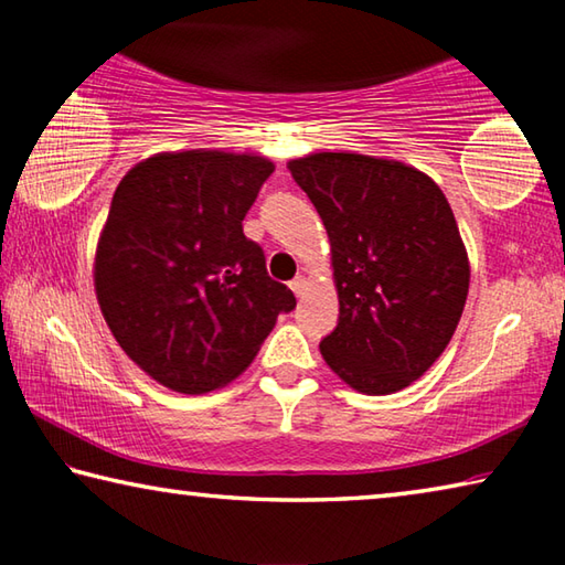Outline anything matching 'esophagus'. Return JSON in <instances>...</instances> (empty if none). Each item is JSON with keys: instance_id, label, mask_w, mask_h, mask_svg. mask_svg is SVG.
Listing matches in <instances>:
<instances>
[{"instance_id": "obj_1", "label": "esophagus", "mask_w": 565, "mask_h": 565, "mask_svg": "<svg viewBox=\"0 0 565 565\" xmlns=\"http://www.w3.org/2000/svg\"><path fill=\"white\" fill-rule=\"evenodd\" d=\"M289 286H291V291H294L296 296H303V291H306V286H309V281H306L303 276H296V279H294Z\"/></svg>"}]
</instances>
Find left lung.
Wrapping results in <instances>:
<instances>
[{"mask_svg":"<svg viewBox=\"0 0 565 565\" xmlns=\"http://www.w3.org/2000/svg\"><path fill=\"white\" fill-rule=\"evenodd\" d=\"M331 242L339 323L319 343L351 388L396 394L461 321L471 266L444 191L394 159L321 151L289 161Z\"/></svg>","mask_w":565,"mask_h":565,"instance_id":"8db88e82","label":"left lung"}]
</instances>
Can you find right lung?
<instances>
[{
  "label": "right lung",
  "instance_id": "1",
  "mask_svg": "<svg viewBox=\"0 0 565 565\" xmlns=\"http://www.w3.org/2000/svg\"><path fill=\"white\" fill-rule=\"evenodd\" d=\"M271 171L254 154L164 151L114 191L94 289L124 353L161 386H226L296 306L242 226Z\"/></svg>",
  "mask_w": 565,
  "mask_h": 565
}]
</instances>
